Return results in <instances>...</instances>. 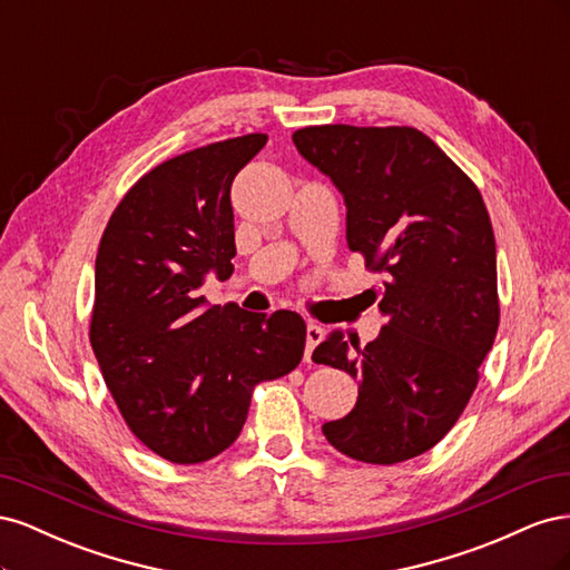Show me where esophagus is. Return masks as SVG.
<instances>
[{
    "label": "esophagus",
    "instance_id": "obj_1",
    "mask_svg": "<svg viewBox=\"0 0 570 570\" xmlns=\"http://www.w3.org/2000/svg\"><path fill=\"white\" fill-rule=\"evenodd\" d=\"M323 337H325V331H323L321 325H316V323H308L306 325V352H304V358L308 361V364H312V361H314V350L323 342Z\"/></svg>",
    "mask_w": 570,
    "mask_h": 570
}]
</instances>
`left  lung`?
Wrapping results in <instances>:
<instances>
[{
  "instance_id": "8db88e82",
  "label": "left lung",
  "mask_w": 570,
  "mask_h": 570,
  "mask_svg": "<svg viewBox=\"0 0 570 570\" xmlns=\"http://www.w3.org/2000/svg\"><path fill=\"white\" fill-rule=\"evenodd\" d=\"M292 142L347 204V245L385 273L387 316L366 347L333 333L316 364L358 381L356 406L323 423L337 452L392 465L450 433L499 327L497 249L475 183L416 128L308 126Z\"/></svg>"
}]
</instances>
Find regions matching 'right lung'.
<instances>
[{"label": "right lung", "mask_w": 570, "mask_h": 570, "mask_svg": "<svg viewBox=\"0 0 570 570\" xmlns=\"http://www.w3.org/2000/svg\"><path fill=\"white\" fill-rule=\"evenodd\" d=\"M266 140L230 137L154 166L101 235L92 350L132 435L166 461L228 450L254 387L295 371L304 354L299 314L209 306L199 292L209 271L233 273L230 185Z\"/></svg>", "instance_id": "1"}]
</instances>
